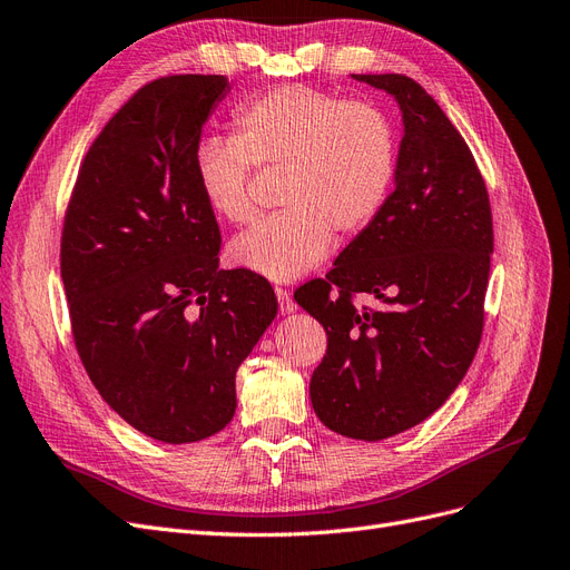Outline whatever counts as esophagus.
<instances>
[{
  "mask_svg": "<svg viewBox=\"0 0 570 570\" xmlns=\"http://www.w3.org/2000/svg\"><path fill=\"white\" fill-rule=\"evenodd\" d=\"M274 293H277V301H279V309H282V314H291L293 309H296V303H293L291 293H288L286 288L277 286V288H274Z\"/></svg>",
  "mask_w": 570,
  "mask_h": 570,
  "instance_id": "34e87169",
  "label": "esophagus"
}]
</instances>
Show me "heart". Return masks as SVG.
I'll list each match as a JSON object with an SVG mask.
<instances>
[{"label": "heart", "mask_w": 570, "mask_h": 570, "mask_svg": "<svg viewBox=\"0 0 570 570\" xmlns=\"http://www.w3.org/2000/svg\"><path fill=\"white\" fill-rule=\"evenodd\" d=\"M232 121L235 138H206L195 153L202 197L218 218L248 223L256 214L253 166L284 168V208L232 242L237 265L291 282L326 258L333 235L356 237L381 216L399 157L381 105L286 83L239 105Z\"/></svg>", "instance_id": "obj_1"}]
</instances>
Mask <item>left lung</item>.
<instances>
[{"label":"left lung","mask_w":570,"mask_h":570,"mask_svg":"<svg viewBox=\"0 0 570 570\" xmlns=\"http://www.w3.org/2000/svg\"><path fill=\"white\" fill-rule=\"evenodd\" d=\"M404 121L394 193L333 263L296 291L328 347L309 381L322 423L381 441L423 423L465 377L483 331L493 218L476 161L436 100L404 75H352ZM366 295L373 308H356Z\"/></svg>","instance_id":"8db88e82"}]
</instances>
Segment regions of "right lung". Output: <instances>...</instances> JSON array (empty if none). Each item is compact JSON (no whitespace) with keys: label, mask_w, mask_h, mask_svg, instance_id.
<instances>
[{"label":"right lung","mask_w":570,"mask_h":570,"mask_svg":"<svg viewBox=\"0 0 570 570\" xmlns=\"http://www.w3.org/2000/svg\"><path fill=\"white\" fill-rule=\"evenodd\" d=\"M227 91L223 75L145 83L89 147L62 225L81 364L115 413L164 444L229 423L237 368L277 317L261 274L218 269L220 229L195 174Z\"/></svg>","instance_id":"obj_1"}]
</instances>
